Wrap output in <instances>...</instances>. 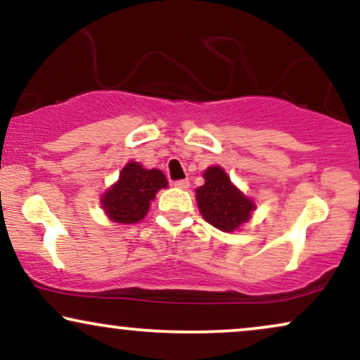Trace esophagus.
Returning a JSON list of instances; mask_svg holds the SVG:
<instances>
[{"label": "esophagus", "mask_w": 360, "mask_h": 360, "mask_svg": "<svg viewBox=\"0 0 360 360\" xmlns=\"http://www.w3.org/2000/svg\"><path fill=\"white\" fill-rule=\"evenodd\" d=\"M173 185H175L176 188L187 190V188L190 187V181H188L187 179H184V180H176V181H173Z\"/></svg>", "instance_id": "obj_1"}]
</instances>
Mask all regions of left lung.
Returning <instances> with one entry per match:
<instances>
[{"label": "left lung", "mask_w": 360, "mask_h": 360, "mask_svg": "<svg viewBox=\"0 0 360 360\" xmlns=\"http://www.w3.org/2000/svg\"><path fill=\"white\" fill-rule=\"evenodd\" d=\"M205 184L197 188V203L208 224L224 232H233L250 219L254 203L233 187L220 167L203 173Z\"/></svg>", "instance_id": "left-lung-1"}]
</instances>
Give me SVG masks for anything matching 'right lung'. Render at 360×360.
Listing matches in <instances>:
<instances>
[{"mask_svg":"<svg viewBox=\"0 0 360 360\" xmlns=\"http://www.w3.org/2000/svg\"><path fill=\"white\" fill-rule=\"evenodd\" d=\"M167 179L160 170H145L140 163L130 162L120 173V180L101 198L106 215L117 224H136L148 212L150 202Z\"/></svg>","mask_w":360,"mask_h":360,"instance_id":"right-lung-1","label":"right lung"}]
</instances>
